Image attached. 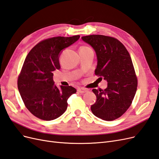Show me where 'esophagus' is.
Returning a JSON list of instances; mask_svg holds the SVG:
<instances>
[{"label":"esophagus","instance_id":"obj_1","mask_svg":"<svg viewBox=\"0 0 159 159\" xmlns=\"http://www.w3.org/2000/svg\"><path fill=\"white\" fill-rule=\"evenodd\" d=\"M78 92H80L81 93H86L88 91L87 89L84 88H78Z\"/></svg>","mask_w":159,"mask_h":159}]
</instances>
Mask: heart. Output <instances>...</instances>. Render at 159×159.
I'll return each instance as SVG.
<instances>
[{
	"mask_svg": "<svg viewBox=\"0 0 159 159\" xmlns=\"http://www.w3.org/2000/svg\"><path fill=\"white\" fill-rule=\"evenodd\" d=\"M89 47H88V46H81V47H80V49H84V48H88Z\"/></svg>",
	"mask_w": 159,
	"mask_h": 159,
	"instance_id": "obj_1",
	"label": "heart"
}]
</instances>
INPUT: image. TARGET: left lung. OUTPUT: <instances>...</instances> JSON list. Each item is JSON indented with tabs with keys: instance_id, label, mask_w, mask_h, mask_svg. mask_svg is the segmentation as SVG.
<instances>
[{
	"instance_id": "1",
	"label": "left lung",
	"mask_w": 159,
	"mask_h": 159,
	"mask_svg": "<svg viewBox=\"0 0 159 159\" xmlns=\"http://www.w3.org/2000/svg\"><path fill=\"white\" fill-rule=\"evenodd\" d=\"M97 55L95 74L107 80L104 90L93 89L97 101L91 106L94 115L105 121H113L131 106L137 88V78L126 48L117 38L104 35L81 37Z\"/></svg>"
}]
</instances>
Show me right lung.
<instances>
[{
	"mask_svg": "<svg viewBox=\"0 0 159 159\" xmlns=\"http://www.w3.org/2000/svg\"><path fill=\"white\" fill-rule=\"evenodd\" d=\"M80 35L57 36L43 40L32 48L18 78V88L24 103L35 117L51 121L63 114L70 96L76 93L71 86L54 85L52 72L60 68V52L74 44Z\"/></svg>",
	"mask_w": 159,
	"mask_h": 159,
	"instance_id": "right-lung-1",
	"label": "right lung"
}]
</instances>
